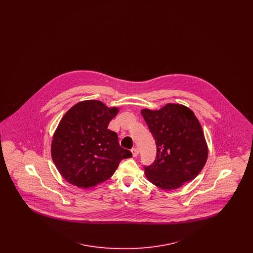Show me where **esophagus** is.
<instances>
[{"mask_svg": "<svg viewBox=\"0 0 253 253\" xmlns=\"http://www.w3.org/2000/svg\"><path fill=\"white\" fill-rule=\"evenodd\" d=\"M132 157H136L139 155V150L137 148H132Z\"/></svg>", "mask_w": 253, "mask_h": 253, "instance_id": "obj_1", "label": "esophagus"}]
</instances>
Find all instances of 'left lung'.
Wrapping results in <instances>:
<instances>
[{
	"label": "left lung",
	"instance_id": "obj_1",
	"mask_svg": "<svg viewBox=\"0 0 253 253\" xmlns=\"http://www.w3.org/2000/svg\"><path fill=\"white\" fill-rule=\"evenodd\" d=\"M157 144V157L144 166L148 180L163 190H174L194 179L208 158L202 127L191 109L174 103L141 111Z\"/></svg>",
	"mask_w": 253,
	"mask_h": 253
}]
</instances>
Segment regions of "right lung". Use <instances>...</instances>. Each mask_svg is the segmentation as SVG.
Segmentation results:
<instances>
[{"label": "right lung", "mask_w": 253, "mask_h": 253, "mask_svg": "<svg viewBox=\"0 0 253 253\" xmlns=\"http://www.w3.org/2000/svg\"><path fill=\"white\" fill-rule=\"evenodd\" d=\"M98 100H84L66 112L54 133L51 155L62 177L87 189L107 180L124 158L132 157L108 128L118 114Z\"/></svg>", "instance_id": "obj_1"}]
</instances>
